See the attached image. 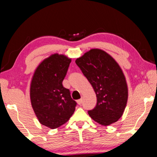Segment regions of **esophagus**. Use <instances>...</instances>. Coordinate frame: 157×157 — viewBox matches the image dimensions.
I'll return each mask as SVG.
<instances>
[{
	"instance_id": "1",
	"label": "esophagus",
	"mask_w": 157,
	"mask_h": 157,
	"mask_svg": "<svg viewBox=\"0 0 157 157\" xmlns=\"http://www.w3.org/2000/svg\"><path fill=\"white\" fill-rule=\"evenodd\" d=\"M77 103H78V105H81V104L82 103V99H79L77 100Z\"/></svg>"
}]
</instances>
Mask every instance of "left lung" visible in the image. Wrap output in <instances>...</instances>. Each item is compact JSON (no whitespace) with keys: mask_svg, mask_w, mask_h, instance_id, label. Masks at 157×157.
Returning <instances> with one entry per match:
<instances>
[{"mask_svg":"<svg viewBox=\"0 0 157 157\" xmlns=\"http://www.w3.org/2000/svg\"><path fill=\"white\" fill-rule=\"evenodd\" d=\"M94 89L97 105L88 111L98 124L108 126L123 115L128 99V87L122 70L109 54L92 49L75 59Z\"/></svg>","mask_w":157,"mask_h":157,"instance_id":"1","label":"left lung"}]
</instances>
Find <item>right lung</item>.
Segmentation results:
<instances>
[{"mask_svg":"<svg viewBox=\"0 0 157 157\" xmlns=\"http://www.w3.org/2000/svg\"><path fill=\"white\" fill-rule=\"evenodd\" d=\"M71 62L67 56L53 54L38 65L32 77V108L39 122L50 129L66 123L75 111L76 102L63 85Z\"/></svg>","mask_w":157,"mask_h":157,"instance_id":"1","label":"right lung"}]
</instances>
